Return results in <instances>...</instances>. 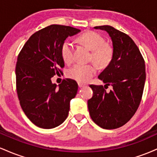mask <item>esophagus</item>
I'll use <instances>...</instances> for the list:
<instances>
[{"label":"esophagus","instance_id":"1","mask_svg":"<svg viewBox=\"0 0 157 157\" xmlns=\"http://www.w3.org/2000/svg\"><path fill=\"white\" fill-rule=\"evenodd\" d=\"M78 86L80 88H82V87H84V86H86V85H84L82 83H78Z\"/></svg>","mask_w":157,"mask_h":157}]
</instances>
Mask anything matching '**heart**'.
Wrapping results in <instances>:
<instances>
[{
	"mask_svg": "<svg viewBox=\"0 0 157 157\" xmlns=\"http://www.w3.org/2000/svg\"><path fill=\"white\" fill-rule=\"evenodd\" d=\"M79 40L91 50V59L100 67L107 66L113 57V49L109 45L105 44L101 35L94 32H88L79 37ZM61 56L66 63H70L74 59V45L68 40L61 45ZM97 72L96 67L91 64L77 63L67 71L69 78L79 82H88Z\"/></svg>",
	"mask_w": 157,
	"mask_h": 157,
	"instance_id": "b5f03b06",
	"label": "heart"
}]
</instances>
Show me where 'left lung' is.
I'll return each instance as SVG.
<instances>
[{
    "label": "left lung",
    "instance_id": "8db88e82",
    "mask_svg": "<svg viewBox=\"0 0 157 157\" xmlns=\"http://www.w3.org/2000/svg\"><path fill=\"white\" fill-rule=\"evenodd\" d=\"M105 31L112 41L113 57L98 78L105 86L91 85L93 97L88 100L90 116L104 129H115L125 125L137 110L145 82V61L128 35L111 26L94 27Z\"/></svg>",
    "mask_w": 157,
    "mask_h": 157
}]
</instances>
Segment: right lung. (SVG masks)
I'll return each mask as SVG.
<instances>
[{
	"mask_svg": "<svg viewBox=\"0 0 157 157\" xmlns=\"http://www.w3.org/2000/svg\"><path fill=\"white\" fill-rule=\"evenodd\" d=\"M80 32L71 26L50 25L33 34L17 57L15 75L20 104L30 121L40 128H53L67 118L78 85L66 79L57 86L52 77L62 73L60 68L64 67L61 45Z\"/></svg>",
	"mask_w": 157,
	"mask_h": 157,
	"instance_id": "add662e5",
	"label": "right lung"
}]
</instances>
